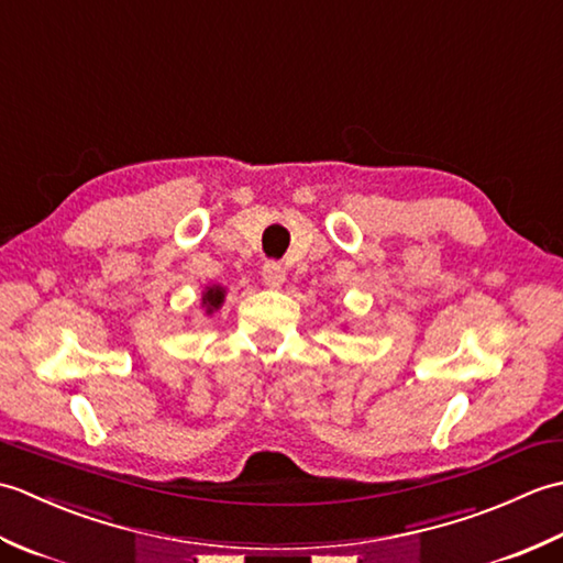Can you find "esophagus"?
Returning <instances> with one entry per match:
<instances>
[{
	"label": "esophagus",
	"instance_id": "34e87169",
	"mask_svg": "<svg viewBox=\"0 0 563 563\" xmlns=\"http://www.w3.org/2000/svg\"><path fill=\"white\" fill-rule=\"evenodd\" d=\"M261 275H263V283H266L268 288H280V285L285 283V268L280 266L278 261L263 263Z\"/></svg>",
	"mask_w": 563,
	"mask_h": 563
}]
</instances>
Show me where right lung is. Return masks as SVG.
Segmentation results:
<instances>
[{
    "mask_svg": "<svg viewBox=\"0 0 563 563\" xmlns=\"http://www.w3.org/2000/svg\"><path fill=\"white\" fill-rule=\"evenodd\" d=\"M222 300H224V290L214 285V288H208V292L202 295V307H206V312L210 314L212 309H218L222 305Z\"/></svg>",
    "mask_w": 563,
    "mask_h": 563,
    "instance_id": "obj_1",
    "label": "right lung"
}]
</instances>
